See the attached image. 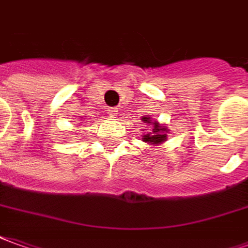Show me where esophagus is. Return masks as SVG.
Segmentation results:
<instances>
[{"label": "esophagus", "mask_w": 248, "mask_h": 248, "mask_svg": "<svg viewBox=\"0 0 248 248\" xmlns=\"http://www.w3.org/2000/svg\"><path fill=\"white\" fill-rule=\"evenodd\" d=\"M117 112H119V110H117V108H109V109H108V114H109L110 117L117 116Z\"/></svg>", "instance_id": "obj_1"}]
</instances>
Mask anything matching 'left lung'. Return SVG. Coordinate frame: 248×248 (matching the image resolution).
Masks as SVG:
<instances>
[{
    "mask_svg": "<svg viewBox=\"0 0 248 248\" xmlns=\"http://www.w3.org/2000/svg\"><path fill=\"white\" fill-rule=\"evenodd\" d=\"M143 121L147 123V124H150L151 120L148 119V117H143ZM165 128H160V125L156 123V121H154V128H153V134H147L144 135V138H143V140L148 141V143H154V144H156V143H162V141L166 140V136L167 135L165 134Z\"/></svg>",
    "mask_w": 248,
    "mask_h": 248,
    "instance_id": "1",
    "label": "left lung"
}]
</instances>
